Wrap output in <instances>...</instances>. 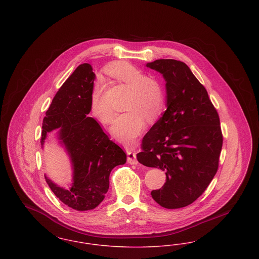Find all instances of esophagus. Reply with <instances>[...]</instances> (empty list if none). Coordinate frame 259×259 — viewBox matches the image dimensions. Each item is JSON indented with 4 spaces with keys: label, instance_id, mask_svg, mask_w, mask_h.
Returning a JSON list of instances; mask_svg holds the SVG:
<instances>
[{
    "label": "esophagus",
    "instance_id": "1",
    "mask_svg": "<svg viewBox=\"0 0 259 259\" xmlns=\"http://www.w3.org/2000/svg\"><path fill=\"white\" fill-rule=\"evenodd\" d=\"M127 161L130 164L136 165L138 164V160H137V153L135 151H127Z\"/></svg>",
    "mask_w": 259,
    "mask_h": 259
}]
</instances>
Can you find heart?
Segmentation results:
<instances>
[{
    "instance_id": "obj_1",
    "label": "heart",
    "mask_w": 259,
    "mask_h": 259,
    "mask_svg": "<svg viewBox=\"0 0 259 259\" xmlns=\"http://www.w3.org/2000/svg\"><path fill=\"white\" fill-rule=\"evenodd\" d=\"M106 73L116 82L129 88L124 102L123 113L119 114L111 127L112 134L125 145H132L144 131L147 119L154 121L165 108L166 94L155 76L145 75L143 71L127 62H115L107 67ZM103 87L96 83L91 96V111L103 124H111L114 113L102 102Z\"/></svg>"
}]
</instances>
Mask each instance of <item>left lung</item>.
<instances>
[{
    "mask_svg": "<svg viewBox=\"0 0 259 259\" xmlns=\"http://www.w3.org/2000/svg\"><path fill=\"white\" fill-rule=\"evenodd\" d=\"M147 67L167 81V110L144 137L137 159L166 172V183L151 196L163 208L180 209L197 200L218 172L223 142L220 116L185 63L158 59Z\"/></svg>",
    "mask_w": 259,
    "mask_h": 259,
    "instance_id": "obj_1",
    "label": "left lung"
}]
</instances>
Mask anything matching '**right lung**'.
Masks as SVG:
<instances>
[{
    "label": "right lung",
    "instance_id": "1",
    "mask_svg": "<svg viewBox=\"0 0 259 259\" xmlns=\"http://www.w3.org/2000/svg\"><path fill=\"white\" fill-rule=\"evenodd\" d=\"M94 78L89 64L79 65L55 94L42 121L41 145L49 132L60 130L62 143L73 162L74 184L67 190L45 179L55 196L76 210L95 209L108 192L111 170L126 162L123 149L94 118L87 116Z\"/></svg>",
    "mask_w": 259,
    "mask_h": 259
}]
</instances>
